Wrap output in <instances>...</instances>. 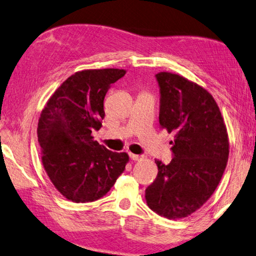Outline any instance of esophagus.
I'll list each match as a JSON object with an SVG mask.
<instances>
[{
  "label": "esophagus",
  "mask_w": 256,
  "mask_h": 256,
  "mask_svg": "<svg viewBox=\"0 0 256 256\" xmlns=\"http://www.w3.org/2000/svg\"><path fill=\"white\" fill-rule=\"evenodd\" d=\"M130 157H131L132 160H136V162H141V160H144L146 157L142 155H136V154H130Z\"/></svg>",
  "instance_id": "1"
}]
</instances>
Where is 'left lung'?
<instances>
[{"mask_svg": "<svg viewBox=\"0 0 256 256\" xmlns=\"http://www.w3.org/2000/svg\"><path fill=\"white\" fill-rule=\"evenodd\" d=\"M160 124L173 133L171 163L155 160L158 173L146 189V202L160 216L178 220L210 200L229 157V138L212 94L186 77L160 72Z\"/></svg>", "mask_w": 256, "mask_h": 256, "instance_id": "obj_1", "label": "left lung"}]
</instances>
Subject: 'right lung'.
<instances>
[{"label":"right lung","instance_id":"obj_1","mask_svg":"<svg viewBox=\"0 0 256 256\" xmlns=\"http://www.w3.org/2000/svg\"><path fill=\"white\" fill-rule=\"evenodd\" d=\"M126 70H84L68 77L40 112L38 138L43 168L54 188L68 200L104 197L124 172L126 152H114L92 136L104 117L109 86Z\"/></svg>","mask_w":256,"mask_h":256}]
</instances>
